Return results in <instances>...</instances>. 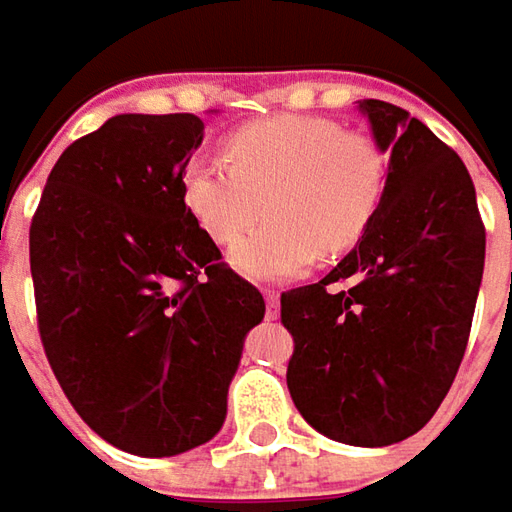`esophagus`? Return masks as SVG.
Here are the masks:
<instances>
[{
  "label": "esophagus",
  "mask_w": 512,
  "mask_h": 512,
  "mask_svg": "<svg viewBox=\"0 0 512 512\" xmlns=\"http://www.w3.org/2000/svg\"><path fill=\"white\" fill-rule=\"evenodd\" d=\"M263 298H266V318H278V307H281V298L275 289H263Z\"/></svg>",
  "instance_id": "34e87169"
}]
</instances>
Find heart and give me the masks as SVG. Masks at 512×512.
<instances>
[{
    "mask_svg": "<svg viewBox=\"0 0 512 512\" xmlns=\"http://www.w3.org/2000/svg\"><path fill=\"white\" fill-rule=\"evenodd\" d=\"M385 188L374 141L316 115H272L228 136V159L194 153L182 167V199L220 246L243 237L231 263L255 281L307 272L342 255L371 226Z\"/></svg>",
    "mask_w": 512,
    "mask_h": 512,
    "instance_id": "heart-1",
    "label": "heart"
}]
</instances>
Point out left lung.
<instances>
[{
  "label": "left lung",
  "mask_w": 512,
  "mask_h": 512,
  "mask_svg": "<svg viewBox=\"0 0 512 512\" xmlns=\"http://www.w3.org/2000/svg\"><path fill=\"white\" fill-rule=\"evenodd\" d=\"M388 153L371 226L318 284L281 295L286 385L301 417L350 446L420 432L464 359L487 234L469 170L406 109L359 101Z\"/></svg>",
  "instance_id": "1"
}]
</instances>
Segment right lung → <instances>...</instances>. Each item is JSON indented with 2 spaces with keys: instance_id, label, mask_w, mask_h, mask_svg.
Returning a JSON list of instances; mask_svg holds the SVG:
<instances>
[{
  "instance_id": "obj_1",
  "label": "right lung",
  "mask_w": 512,
  "mask_h": 512,
  "mask_svg": "<svg viewBox=\"0 0 512 512\" xmlns=\"http://www.w3.org/2000/svg\"><path fill=\"white\" fill-rule=\"evenodd\" d=\"M202 130L191 112L109 118L51 167L28 234L51 371L92 432L141 458L220 432L266 313L182 199Z\"/></svg>"
}]
</instances>
